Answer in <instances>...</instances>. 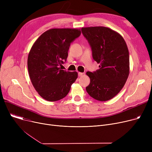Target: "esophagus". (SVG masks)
Listing matches in <instances>:
<instances>
[{
	"mask_svg": "<svg viewBox=\"0 0 152 152\" xmlns=\"http://www.w3.org/2000/svg\"><path fill=\"white\" fill-rule=\"evenodd\" d=\"M83 75V73H80V72H79V73H78V76H79V77H81Z\"/></svg>",
	"mask_w": 152,
	"mask_h": 152,
	"instance_id": "1",
	"label": "esophagus"
}]
</instances>
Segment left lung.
I'll list each match as a JSON object with an SVG mask.
<instances>
[{"instance_id": "left-lung-1", "label": "left lung", "mask_w": 152, "mask_h": 152, "mask_svg": "<svg viewBox=\"0 0 152 152\" xmlns=\"http://www.w3.org/2000/svg\"><path fill=\"white\" fill-rule=\"evenodd\" d=\"M82 33L88 41L93 59L99 63V69L87 71L91 82L86 91L99 101H107L120 92L129 74V55L123 37L107 27L82 28Z\"/></svg>"}]
</instances>
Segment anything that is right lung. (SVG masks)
Here are the masks:
<instances>
[{"instance_id": "1", "label": "right lung", "mask_w": 152, "mask_h": 152, "mask_svg": "<svg viewBox=\"0 0 152 152\" xmlns=\"http://www.w3.org/2000/svg\"><path fill=\"white\" fill-rule=\"evenodd\" d=\"M81 33L77 29H50L32 46L28 58L29 75L36 91L45 100L55 102L66 97L77 79V72L61 69L60 66L66 61L71 43Z\"/></svg>"}]
</instances>
